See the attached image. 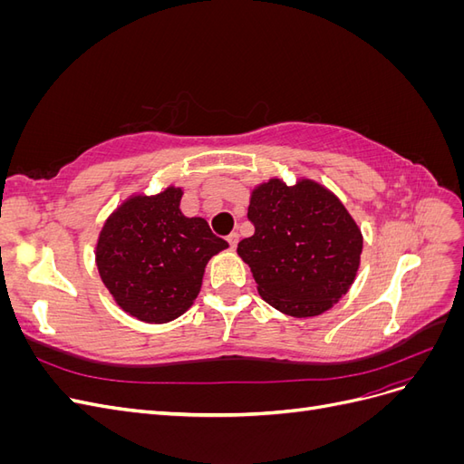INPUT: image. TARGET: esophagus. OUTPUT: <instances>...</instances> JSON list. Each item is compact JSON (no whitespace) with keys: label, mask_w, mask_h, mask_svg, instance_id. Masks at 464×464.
I'll use <instances>...</instances> for the list:
<instances>
[{"label":"esophagus","mask_w":464,"mask_h":464,"mask_svg":"<svg viewBox=\"0 0 464 464\" xmlns=\"http://www.w3.org/2000/svg\"><path fill=\"white\" fill-rule=\"evenodd\" d=\"M227 240H228L230 247L234 249V247L237 246V242H240V236H237V232H232V234H228V236H227Z\"/></svg>","instance_id":"1"}]
</instances>
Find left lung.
<instances>
[{"label": "left lung", "mask_w": 464, "mask_h": 464, "mask_svg": "<svg viewBox=\"0 0 464 464\" xmlns=\"http://www.w3.org/2000/svg\"><path fill=\"white\" fill-rule=\"evenodd\" d=\"M247 218L256 232L237 244V256L275 310L292 317L319 315L354 283L362 232L344 205L317 181H265L251 191Z\"/></svg>", "instance_id": "8db88e82"}]
</instances>
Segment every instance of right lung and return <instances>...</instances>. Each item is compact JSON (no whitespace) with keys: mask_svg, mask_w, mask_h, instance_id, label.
<instances>
[{"mask_svg":"<svg viewBox=\"0 0 464 464\" xmlns=\"http://www.w3.org/2000/svg\"><path fill=\"white\" fill-rule=\"evenodd\" d=\"M179 188L133 195L108 217L98 236L96 266L123 312L145 323H168L189 310L205 265L228 242L205 218L181 215Z\"/></svg>","mask_w":464,"mask_h":464,"instance_id":"add662e5","label":"right lung"}]
</instances>
